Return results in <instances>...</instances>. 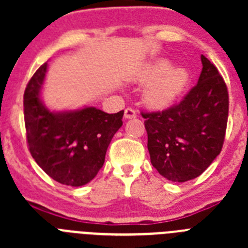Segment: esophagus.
Masks as SVG:
<instances>
[{
    "instance_id": "obj_1",
    "label": "esophagus",
    "mask_w": 248,
    "mask_h": 248,
    "mask_svg": "<svg viewBox=\"0 0 248 248\" xmlns=\"http://www.w3.org/2000/svg\"><path fill=\"white\" fill-rule=\"evenodd\" d=\"M124 118L125 119H134L137 118V111L131 108H126L125 111H124Z\"/></svg>"
}]
</instances>
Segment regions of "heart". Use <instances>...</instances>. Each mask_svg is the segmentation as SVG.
I'll list each match as a JSON object with an SVG mask.
<instances>
[{
    "instance_id": "obj_1",
    "label": "heart",
    "mask_w": 248,
    "mask_h": 248,
    "mask_svg": "<svg viewBox=\"0 0 248 248\" xmlns=\"http://www.w3.org/2000/svg\"><path fill=\"white\" fill-rule=\"evenodd\" d=\"M189 79L185 68L171 67L166 59H157L146 65L139 76V82L149 83L144 92V102L150 108H168L181 97Z\"/></svg>"
}]
</instances>
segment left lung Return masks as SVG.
I'll return each mask as SVG.
<instances>
[{
    "label": "left lung",
    "instance_id": "1",
    "mask_svg": "<svg viewBox=\"0 0 248 248\" xmlns=\"http://www.w3.org/2000/svg\"><path fill=\"white\" fill-rule=\"evenodd\" d=\"M201 63L198 84L179 104L143 113L151 164L175 183L200 176L220 154L226 133L227 87L205 56H201Z\"/></svg>",
    "mask_w": 248,
    "mask_h": 248
}]
</instances>
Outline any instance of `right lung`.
Returning a JSON list of instances; mask_svg holds the SVG:
<instances>
[{
	"label": "right lung",
	"instance_id": "right-lung-1",
	"mask_svg": "<svg viewBox=\"0 0 248 248\" xmlns=\"http://www.w3.org/2000/svg\"><path fill=\"white\" fill-rule=\"evenodd\" d=\"M47 69V63L37 69L23 97L31 155L53 180L83 186L104 164L107 149L123 125L124 110L108 114L95 107L50 110L41 97Z\"/></svg>",
	"mask_w": 248,
	"mask_h": 248
}]
</instances>
